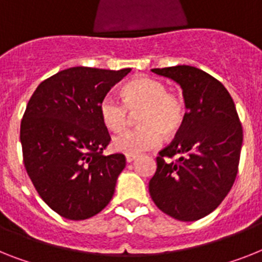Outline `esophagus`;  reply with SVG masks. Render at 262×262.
Returning <instances> with one entry per match:
<instances>
[{
  "label": "esophagus",
  "mask_w": 262,
  "mask_h": 262,
  "mask_svg": "<svg viewBox=\"0 0 262 262\" xmlns=\"http://www.w3.org/2000/svg\"><path fill=\"white\" fill-rule=\"evenodd\" d=\"M125 158H126V162H133L137 158V156L136 155H126L125 156Z\"/></svg>",
  "instance_id": "esophagus-1"
}]
</instances>
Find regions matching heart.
Masks as SVG:
<instances>
[{"label":"heart","instance_id":"heart-1","mask_svg":"<svg viewBox=\"0 0 262 262\" xmlns=\"http://www.w3.org/2000/svg\"><path fill=\"white\" fill-rule=\"evenodd\" d=\"M124 102L114 94H105L98 104L102 124L111 132H121L126 126L129 112L138 113L141 127L116 136L112 148L118 153L138 155L157 148L161 144V133L170 137L180 130L185 120V105L179 96L169 93L161 81L150 77H140L126 83L122 89Z\"/></svg>","mask_w":262,"mask_h":262}]
</instances>
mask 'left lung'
<instances>
[{"label":"left lung","mask_w":262,"mask_h":262,"mask_svg":"<svg viewBox=\"0 0 262 262\" xmlns=\"http://www.w3.org/2000/svg\"><path fill=\"white\" fill-rule=\"evenodd\" d=\"M151 72L179 83L186 113L174 141L160 151L149 193L165 214L197 221L216 209L232 188L243 126L229 92L204 70L177 65ZM174 155L177 162L170 160Z\"/></svg>","instance_id":"left-lung-1"}]
</instances>
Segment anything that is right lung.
Masks as SVG:
<instances>
[{
    "label": "right lung",
    "mask_w": 262,
    "mask_h": 262,
    "mask_svg": "<svg viewBox=\"0 0 262 262\" xmlns=\"http://www.w3.org/2000/svg\"><path fill=\"white\" fill-rule=\"evenodd\" d=\"M121 70L74 67L37 86L21 121L24 164L41 199L68 220L96 216L111 202L124 155H102L111 141L98 104Z\"/></svg>",
    "instance_id": "add662e5"
}]
</instances>
